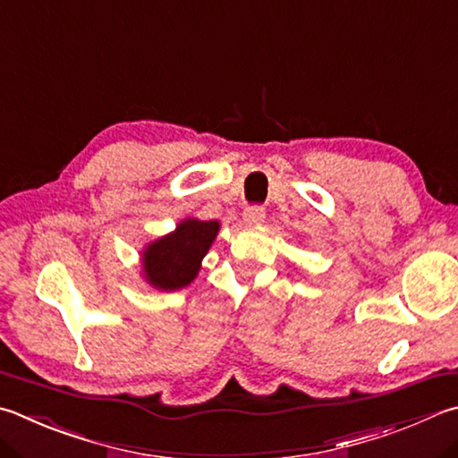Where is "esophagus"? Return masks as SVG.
<instances>
[{"label":"esophagus","instance_id":"1","mask_svg":"<svg viewBox=\"0 0 458 458\" xmlns=\"http://www.w3.org/2000/svg\"><path fill=\"white\" fill-rule=\"evenodd\" d=\"M264 218H266V212H264L262 206L254 204V206H248L246 210H244V222L250 224V226H256V224H262Z\"/></svg>","mask_w":458,"mask_h":458}]
</instances>
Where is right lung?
Returning <instances> with one entry per match:
<instances>
[{
	"label": "right lung",
	"instance_id": "obj_1",
	"mask_svg": "<svg viewBox=\"0 0 458 458\" xmlns=\"http://www.w3.org/2000/svg\"><path fill=\"white\" fill-rule=\"evenodd\" d=\"M216 220H184L176 232L156 240L144 252V270L148 282L162 290L188 286L200 268L212 240L218 234Z\"/></svg>",
	"mask_w": 458,
	"mask_h": 458
}]
</instances>
